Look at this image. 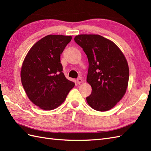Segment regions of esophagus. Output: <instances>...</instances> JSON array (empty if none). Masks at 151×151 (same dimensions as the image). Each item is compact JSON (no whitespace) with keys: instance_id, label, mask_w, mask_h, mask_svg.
I'll use <instances>...</instances> for the list:
<instances>
[{"instance_id":"obj_1","label":"esophagus","mask_w":151,"mask_h":151,"mask_svg":"<svg viewBox=\"0 0 151 151\" xmlns=\"http://www.w3.org/2000/svg\"><path fill=\"white\" fill-rule=\"evenodd\" d=\"M82 82H83L82 79V78H78L77 80H76V82H77V84H81V83H82Z\"/></svg>"}]
</instances>
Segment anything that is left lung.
I'll return each instance as SVG.
<instances>
[{"label": "left lung", "mask_w": 151, "mask_h": 151, "mask_svg": "<svg viewBox=\"0 0 151 151\" xmlns=\"http://www.w3.org/2000/svg\"><path fill=\"white\" fill-rule=\"evenodd\" d=\"M75 41L87 55V82L91 94L86 97L94 110H110L123 97L129 79V69L123 53L111 41L97 34H81Z\"/></svg>", "instance_id": "obj_1"}]
</instances>
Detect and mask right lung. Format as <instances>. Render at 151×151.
<instances>
[{"instance_id":"1","label":"right lung","mask_w":151,"mask_h":151,"mask_svg":"<svg viewBox=\"0 0 151 151\" xmlns=\"http://www.w3.org/2000/svg\"><path fill=\"white\" fill-rule=\"evenodd\" d=\"M72 39L63 35H48L28 51L21 70L22 85L33 103L44 110L58 107L75 83L63 71L60 54Z\"/></svg>"}]
</instances>
